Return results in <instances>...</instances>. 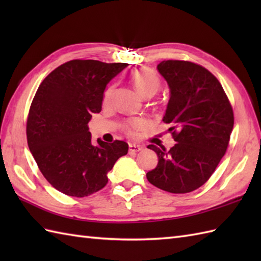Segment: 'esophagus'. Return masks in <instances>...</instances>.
Wrapping results in <instances>:
<instances>
[{
	"label": "esophagus",
	"mask_w": 261,
	"mask_h": 261,
	"mask_svg": "<svg viewBox=\"0 0 261 261\" xmlns=\"http://www.w3.org/2000/svg\"><path fill=\"white\" fill-rule=\"evenodd\" d=\"M143 149L142 146H139V145H135V143H131V145L129 146V152L131 153H137L141 151Z\"/></svg>",
	"instance_id": "34e87169"
}]
</instances>
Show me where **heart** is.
<instances>
[{"instance_id": "obj_1", "label": "heart", "mask_w": 261, "mask_h": 261, "mask_svg": "<svg viewBox=\"0 0 261 261\" xmlns=\"http://www.w3.org/2000/svg\"><path fill=\"white\" fill-rule=\"evenodd\" d=\"M131 79H132V83H134V85L136 87V90L143 97L154 95L160 88V80L158 75L154 73L153 70L149 68H140L136 70L135 73L132 74ZM112 94H113V87H109L104 93V97H103L104 104H108L111 101V96H112ZM145 124L146 122L141 119L134 120L129 123V129L130 130L140 129V127H142Z\"/></svg>"}]
</instances>
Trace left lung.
I'll list each match as a JSON object with an SVG mask.
<instances>
[{"mask_svg":"<svg viewBox=\"0 0 261 261\" xmlns=\"http://www.w3.org/2000/svg\"><path fill=\"white\" fill-rule=\"evenodd\" d=\"M157 69L169 87L163 118L175 146L149 145L158 156L147 179L160 190L184 194L197 190L214 173L229 145L233 111L222 85L207 69L184 60H164Z\"/></svg>","mask_w":261,"mask_h":261,"instance_id":"obj_1","label":"left lung"}]
</instances>
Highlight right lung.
Here are the masks:
<instances>
[{
    "label": "right lung",
    "instance_id": "obj_1",
    "mask_svg": "<svg viewBox=\"0 0 261 261\" xmlns=\"http://www.w3.org/2000/svg\"><path fill=\"white\" fill-rule=\"evenodd\" d=\"M129 64L70 60L39 86L27 121L28 146L45 178L66 195L84 197L108 184V173L129 145L97 139L88 122L102 110L109 83Z\"/></svg>",
    "mask_w": 261,
    "mask_h": 261
}]
</instances>
